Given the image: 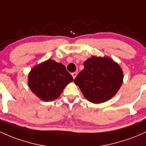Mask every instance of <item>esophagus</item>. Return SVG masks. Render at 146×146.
<instances>
[{"instance_id":"34e87169","label":"esophagus","mask_w":146,"mask_h":146,"mask_svg":"<svg viewBox=\"0 0 146 146\" xmlns=\"http://www.w3.org/2000/svg\"><path fill=\"white\" fill-rule=\"evenodd\" d=\"M77 74H78V73H77V72H74V73H72V76H73V79H75V78H76V76H77Z\"/></svg>"}]
</instances>
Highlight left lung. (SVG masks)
I'll return each instance as SVG.
<instances>
[{"instance_id":"left-lung-1","label":"left lung","mask_w":146,"mask_h":146,"mask_svg":"<svg viewBox=\"0 0 146 146\" xmlns=\"http://www.w3.org/2000/svg\"><path fill=\"white\" fill-rule=\"evenodd\" d=\"M120 66L110 57L93 56L84 62V69L74 80L89 102L102 103L116 95L123 83Z\"/></svg>"}]
</instances>
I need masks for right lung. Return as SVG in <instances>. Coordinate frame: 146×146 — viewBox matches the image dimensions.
Here are the masks:
<instances>
[{
    "instance_id": "obj_1",
    "label": "right lung",
    "mask_w": 146,
    "mask_h": 146,
    "mask_svg": "<svg viewBox=\"0 0 146 146\" xmlns=\"http://www.w3.org/2000/svg\"><path fill=\"white\" fill-rule=\"evenodd\" d=\"M73 80L64 65L50 59L33 67L28 75L29 87L44 101L57 98Z\"/></svg>"
}]
</instances>
